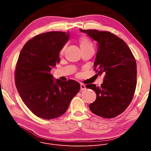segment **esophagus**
Returning <instances> with one entry per match:
<instances>
[{
    "instance_id": "obj_1",
    "label": "esophagus",
    "mask_w": 151,
    "mask_h": 151,
    "mask_svg": "<svg viewBox=\"0 0 151 151\" xmlns=\"http://www.w3.org/2000/svg\"><path fill=\"white\" fill-rule=\"evenodd\" d=\"M80 86H81V91H84L86 90V86L83 84H80Z\"/></svg>"
}]
</instances>
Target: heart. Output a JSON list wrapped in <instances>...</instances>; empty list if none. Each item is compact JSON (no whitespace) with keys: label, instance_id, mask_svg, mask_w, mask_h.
<instances>
[{"label":"heart","instance_id":"b5f03b06","mask_svg":"<svg viewBox=\"0 0 151 151\" xmlns=\"http://www.w3.org/2000/svg\"><path fill=\"white\" fill-rule=\"evenodd\" d=\"M79 43H80V46L81 50L90 48V47H93V45L91 40L87 37H84V36L81 37L80 38H79ZM65 47H66L65 45L63 46L62 47V48L59 51V54L60 55H62L63 53V52H64Z\"/></svg>","mask_w":151,"mask_h":151}]
</instances>
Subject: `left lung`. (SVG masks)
Listing matches in <instances>:
<instances>
[{
	"mask_svg": "<svg viewBox=\"0 0 151 151\" xmlns=\"http://www.w3.org/2000/svg\"><path fill=\"white\" fill-rule=\"evenodd\" d=\"M80 30L98 43L94 70L105 73L100 87L88 84L97 94L89 105L91 111L104 118H113L122 113L131 103L137 86V63L125 42L108 31Z\"/></svg>",
	"mask_w": 151,
	"mask_h": 151,
	"instance_id": "1",
	"label": "left lung"
}]
</instances>
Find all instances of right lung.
<instances>
[{
    "label": "right lung",
    "instance_id": "add662e5",
    "mask_svg": "<svg viewBox=\"0 0 151 151\" xmlns=\"http://www.w3.org/2000/svg\"><path fill=\"white\" fill-rule=\"evenodd\" d=\"M69 39V33L51 31L37 35L24 45L14 72L19 96L35 116L52 119L64 114L80 89L70 80L54 81L51 68L59 62V51Z\"/></svg>",
    "mask_w": 151,
    "mask_h": 151
}]
</instances>
